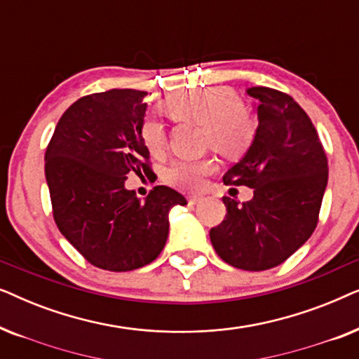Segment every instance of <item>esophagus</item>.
Masks as SVG:
<instances>
[{"instance_id": "34e87169", "label": "esophagus", "mask_w": 359, "mask_h": 359, "mask_svg": "<svg viewBox=\"0 0 359 359\" xmlns=\"http://www.w3.org/2000/svg\"><path fill=\"white\" fill-rule=\"evenodd\" d=\"M189 205H198L199 203H203V198L201 196H191V198L188 199Z\"/></svg>"}]
</instances>
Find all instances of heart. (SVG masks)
<instances>
[{"mask_svg": "<svg viewBox=\"0 0 359 359\" xmlns=\"http://www.w3.org/2000/svg\"><path fill=\"white\" fill-rule=\"evenodd\" d=\"M163 114L173 122L201 126L203 142L229 160H237L252 147L257 122L248 107L238 101L227 86L196 88L170 95L161 102ZM140 140L151 156H161L166 150V130L154 117L140 124ZM217 165L212 158L176 160L166 168L165 178L178 188L196 191L212 175Z\"/></svg>", "mask_w": 359, "mask_h": 359, "instance_id": "1", "label": "heart"}]
</instances>
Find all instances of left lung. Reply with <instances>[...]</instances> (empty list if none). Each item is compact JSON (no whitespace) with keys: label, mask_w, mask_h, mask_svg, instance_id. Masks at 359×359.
<instances>
[{"label":"left lung","mask_w":359,"mask_h":359,"mask_svg":"<svg viewBox=\"0 0 359 359\" xmlns=\"http://www.w3.org/2000/svg\"><path fill=\"white\" fill-rule=\"evenodd\" d=\"M247 93L257 101V134L224 183L248 186L253 198L242 205L224 198L227 215L209 235L225 263L263 271L286 262L316 230L328 163L316 127L291 96L266 86Z\"/></svg>","instance_id":"8db88e82"}]
</instances>
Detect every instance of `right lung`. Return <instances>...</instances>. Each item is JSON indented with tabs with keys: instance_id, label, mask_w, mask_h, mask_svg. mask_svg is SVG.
I'll use <instances>...</instances> for the list:
<instances>
[{
	"instance_id": "add662e5",
	"label": "right lung",
	"mask_w": 359,
	"mask_h": 359,
	"mask_svg": "<svg viewBox=\"0 0 359 359\" xmlns=\"http://www.w3.org/2000/svg\"><path fill=\"white\" fill-rule=\"evenodd\" d=\"M147 91L83 96L63 112L46 150L53 219L63 237L107 271L154 262L168 238V212L184 205L178 191L155 186L145 201L126 189L127 175L150 173L140 140Z\"/></svg>"
}]
</instances>
